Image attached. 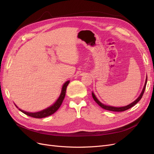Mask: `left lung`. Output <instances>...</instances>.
Instances as JSON below:
<instances>
[{
    "mask_svg": "<svg viewBox=\"0 0 154 154\" xmlns=\"http://www.w3.org/2000/svg\"><path fill=\"white\" fill-rule=\"evenodd\" d=\"M146 82H147V76H146V81H145V83H144V87L143 88V91L141 93L140 96H139L135 100L134 102H132V103H131L130 104L127 105V106H122V107H114V106H109V105H104L102 103H101V102L97 100V97H96V96L94 95V94L93 92H92V97L93 99H94V100L96 102V103L98 104L101 108H103V109H105V110H110V111H114V112H122V111H125V110H127L131 108V107H132L133 106H134L136 104H137V103H138L139 101L141 99V97L144 94V90H145V88H146Z\"/></svg>",
    "mask_w": 154,
    "mask_h": 154,
    "instance_id": "8db88e82",
    "label": "left lung"
}]
</instances>
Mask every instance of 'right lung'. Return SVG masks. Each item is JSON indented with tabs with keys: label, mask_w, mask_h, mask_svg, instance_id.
Listing matches in <instances>:
<instances>
[{
	"label": "right lung",
	"mask_w": 154,
	"mask_h": 154,
	"mask_svg": "<svg viewBox=\"0 0 154 154\" xmlns=\"http://www.w3.org/2000/svg\"><path fill=\"white\" fill-rule=\"evenodd\" d=\"M69 82H70L69 81H67L63 84L62 88L61 94H60L57 101H56L53 105H51V106L48 107V108L45 109L43 110H41L40 112H26V111L21 110L20 109H18V106L16 105H15V106H17V108L18 109V110L26 114L27 116H31V117L35 118H43L48 117V116L54 114L55 112L60 108V106H61L62 102H63V100L65 97V96H66V88H67V87L69 83Z\"/></svg>",
	"instance_id": "add662e5"
}]
</instances>
